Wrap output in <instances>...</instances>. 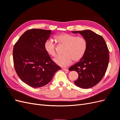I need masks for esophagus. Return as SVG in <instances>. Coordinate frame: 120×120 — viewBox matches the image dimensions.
<instances>
[{"mask_svg":"<svg viewBox=\"0 0 120 120\" xmlns=\"http://www.w3.org/2000/svg\"><path fill=\"white\" fill-rule=\"evenodd\" d=\"M62 69L64 71H68V69L67 68H62Z\"/></svg>","mask_w":120,"mask_h":120,"instance_id":"34e87169","label":"esophagus"}]
</instances>
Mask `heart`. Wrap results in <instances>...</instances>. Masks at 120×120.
Listing matches in <instances>:
<instances>
[{
    "mask_svg": "<svg viewBox=\"0 0 120 120\" xmlns=\"http://www.w3.org/2000/svg\"><path fill=\"white\" fill-rule=\"evenodd\" d=\"M54 38L59 44L65 45L63 52L64 55L58 56L54 60L57 64L61 66H68L73 60L77 62L84 56L88 46L85 37L63 33L56 35ZM43 47L47 54L52 57L56 56L55 44L52 40L47 39L44 42Z\"/></svg>",
    "mask_w": 120,
    "mask_h": 120,
    "instance_id": "obj_1",
    "label": "heart"
}]
</instances>
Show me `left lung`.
I'll use <instances>...</instances> for the list:
<instances>
[{"instance_id":"8db88e82","label":"left lung","mask_w":120,"mask_h":120,"mask_svg":"<svg viewBox=\"0 0 120 120\" xmlns=\"http://www.w3.org/2000/svg\"><path fill=\"white\" fill-rule=\"evenodd\" d=\"M79 33L86 38L87 49L81 59L69 68L76 71L79 77L74 83L82 88L94 87L100 82L106 71L109 63V50L101 35L90 30L71 31Z\"/></svg>"}]
</instances>
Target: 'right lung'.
I'll use <instances>...</instances> for the list:
<instances>
[{"label": "right lung", "mask_w": 120, "mask_h": 120, "mask_svg": "<svg viewBox=\"0 0 120 120\" xmlns=\"http://www.w3.org/2000/svg\"><path fill=\"white\" fill-rule=\"evenodd\" d=\"M51 34V30H29L14 46L15 71L22 81L31 87H40L48 84L56 72L61 69L43 47L44 42Z\"/></svg>", "instance_id": "obj_1"}]
</instances>
